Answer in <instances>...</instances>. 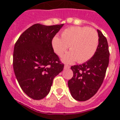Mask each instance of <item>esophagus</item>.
I'll use <instances>...</instances> for the list:
<instances>
[{"label":"esophagus","instance_id":"esophagus-1","mask_svg":"<svg viewBox=\"0 0 120 120\" xmlns=\"http://www.w3.org/2000/svg\"><path fill=\"white\" fill-rule=\"evenodd\" d=\"M70 68V67L68 65H64V69H68V68Z\"/></svg>","mask_w":120,"mask_h":120}]
</instances>
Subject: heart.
Listing matches in <instances>:
<instances>
[{
  "mask_svg": "<svg viewBox=\"0 0 120 120\" xmlns=\"http://www.w3.org/2000/svg\"><path fill=\"white\" fill-rule=\"evenodd\" d=\"M99 43L98 33L93 28L73 26L65 29L61 34V38L55 37L52 46L55 52L61 56L69 46L71 52L65 54L62 60L79 63L86 62L93 57Z\"/></svg>",
  "mask_w": 120,
  "mask_h": 120,
  "instance_id": "b5f03b06",
  "label": "heart"
}]
</instances>
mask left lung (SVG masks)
<instances>
[{
	"label": "left lung",
	"mask_w": 120,
	"mask_h": 120,
	"mask_svg": "<svg viewBox=\"0 0 120 120\" xmlns=\"http://www.w3.org/2000/svg\"><path fill=\"white\" fill-rule=\"evenodd\" d=\"M99 43L95 55L81 65H73V76L68 82L72 97L78 101H86L94 96L101 86L109 64V52L108 41L97 30Z\"/></svg>",
	"instance_id": "8db88e82"
}]
</instances>
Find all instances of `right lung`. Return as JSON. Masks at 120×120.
<instances>
[{
  "mask_svg": "<svg viewBox=\"0 0 120 120\" xmlns=\"http://www.w3.org/2000/svg\"><path fill=\"white\" fill-rule=\"evenodd\" d=\"M63 26L35 24L26 29L15 44V75L23 92L32 99L41 100L47 96L55 76L63 70L64 64L54 52L52 44Z\"/></svg>",
  "mask_w": 120,
  "mask_h": 120,
  "instance_id": "1",
  "label": "right lung"
}]
</instances>
